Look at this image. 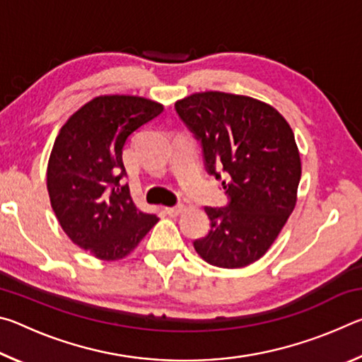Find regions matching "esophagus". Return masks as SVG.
<instances>
[{
	"label": "esophagus",
	"instance_id": "obj_1",
	"mask_svg": "<svg viewBox=\"0 0 362 362\" xmlns=\"http://www.w3.org/2000/svg\"><path fill=\"white\" fill-rule=\"evenodd\" d=\"M183 211V206H173V207H164V212L169 214V216H179V214H182Z\"/></svg>",
	"mask_w": 362,
	"mask_h": 362
}]
</instances>
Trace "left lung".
I'll use <instances>...</instances> for the list:
<instances>
[{
    "instance_id": "left-lung-1",
    "label": "left lung",
    "mask_w": 362,
    "mask_h": 362,
    "mask_svg": "<svg viewBox=\"0 0 362 362\" xmlns=\"http://www.w3.org/2000/svg\"><path fill=\"white\" fill-rule=\"evenodd\" d=\"M175 112L203 146L206 170L228 196L225 207H206L207 236L193 246L220 268H243L265 255L297 203L302 164L296 137L278 110L252 97L192 94Z\"/></svg>"
}]
</instances>
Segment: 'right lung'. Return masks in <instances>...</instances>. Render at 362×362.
<instances>
[{
	"label": "right lung",
	"instance_id": "right-lung-1",
	"mask_svg": "<svg viewBox=\"0 0 362 362\" xmlns=\"http://www.w3.org/2000/svg\"><path fill=\"white\" fill-rule=\"evenodd\" d=\"M163 105L137 95H100L60 129L47 164V192L62 230L100 260L131 254L158 217L139 211L126 175L122 148Z\"/></svg>",
	"mask_w": 362,
	"mask_h": 362
}]
</instances>
